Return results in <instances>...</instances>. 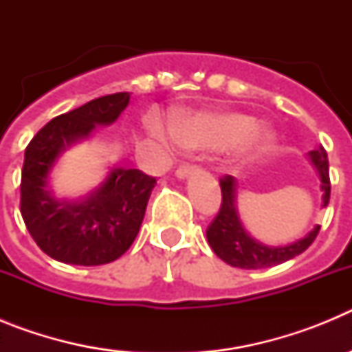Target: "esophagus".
<instances>
[{
    "mask_svg": "<svg viewBox=\"0 0 352 352\" xmlns=\"http://www.w3.org/2000/svg\"><path fill=\"white\" fill-rule=\"evenodd\" d=\"M194 169V164H190V162H183V164L178 166V169H176V176H178V178H185V176H188Z\"/></svg>",
    "mask_w": 352,
    "mask_h": 352,
    "instance_id": "34e87169",
    "label": "esophagus"
}]
</instances>
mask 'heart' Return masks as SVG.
Here are the masks:
<instances>
[{"label":"heart","instance_id":"1","mask_svg":"<svg viewBox=\"0 0 352 352\" xmlns=\"http://www.w3.org/2000/svg\"><path fill=\"white\" fill-rule=\"evenodd\" d=\"M256 129V121L245 114H199L178 121L174 125V139L186 148L226 146L241 141ZM155 135L162 138L164 130L158 123H151Z\"/></svg>","mask_w":352,"mask_h":352}]
</instances>
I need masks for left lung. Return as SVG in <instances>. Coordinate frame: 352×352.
<instances>
[{"mask_svg": "<svg viewBox=\"0 0 352 352\" xmlns=\"http://www.w3.org/2000/svg\"><path fill=\"white\" fill-rule=\"evenodd\" d=\"M310 160L314 162L319 178H321L322 206H328L331 183H329L328 155L322 146L310 151ZM222 188V204L211 223L206 229L208 243L213 252L227 264L241 270H261L272 268L276 264H282L292 257L300 256L310 245L314 243L316 236L319 234L321 226L314 227V231L305 236L303 239L285 247H266L247 234L236 211V183L232 176L226 174L220 178Z\"/></svg>", "mask_w": 352, "mask_h": 352, "instance_id": "1", "label": "left lung"}]
</instances>
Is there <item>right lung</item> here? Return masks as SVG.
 Segmentation results:
<instances>
[{
  "mask_svg": "<svg viewBox=\"0 0 352 352\" xmlns=\"http://www.w3.org/2000/svg\"><path fill=\"white\" fill-rule=\"evenodd\" d=\"M130 93L98 96L60 114L36 132L24 153L21 214L31 238L49 257L67 264L98 266L116 261L141 229L157 179L139 169H113L86 201H56L47 176L58 155L95 125H111L129 105Z\"/></svg>",
  "mask_w": 352,
  "mask_h": 352,
  "instance_id": "right-lung-1",
  "label": "right lung"
}]
</instances>
